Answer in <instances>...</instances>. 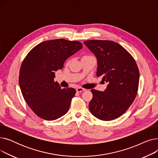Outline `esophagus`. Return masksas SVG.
Listing matches in <instances>:
<instances>
[{
    "label": "esophagus",
    "instance_id": "34e87169",
    "mask_svg": "<svg viewBox=\"0 0 158 158\" xmlns=\"http://www.w3.org/2000/svg\"><path fill=\"white\" fill-rule=\"evenodd\" d=\"M85 90V88H81V87H79V88H77L76 89L77 92H79V93L82 92H84Z\"/></svg>",
    "mask_w": 158,
    "mask_h": 158
}]
</instances>
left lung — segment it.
<instances>
[{
    "instance_id": "8db88e82",
    "label": "left lung",
    "mask_w": 158,
    "mask_h": 158,
    "mask_svg": "<svg viewBox=\"0 0 158 158\" xmlns=\"http://www.w3.org/2000/svg\"><path fill=\"white\" fill-rule=\"evenodd\" d=\"M84 44L97 57V76L107 82L104 92L92 89L89 111L97 118L120 117L136 97L139 73L134 57L120 44L109 40H87Z\"/></svg>"
}]
</instances>
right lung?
<instances>
[{"label": "right lung", "mask_w": 158, "mask_h": 158, "mask_svg": "<svg viewBox=\"0 0 158 158\" xmlns=\"http://www.w3.org/2000/svg\"><path fill=\"white\" fill-rule=\"evenodd\" d=\"M78 41L57 39L45 41L32 48L22 61L19 85L23 98L38 117L54 120L68 112L73 88L62 89L55 82V72L65 60L82 48Z\"/></svg>", "instance_id": "right-lung-1"}]
</instances>
